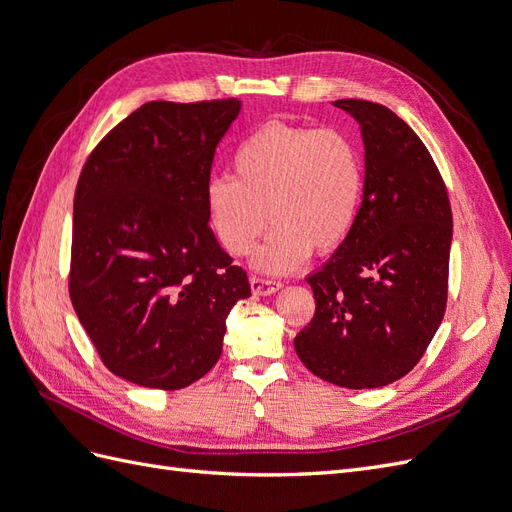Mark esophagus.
Masks as SVG:
<instances>
[{
	"mask_svg": "<svg viewBox=\"0 0 512 512\" xmlns=\"http://www.w3.org/2000/svg\"><path fill=\"white\" fill-rule=\"evenodd\" d=\"M250 286L254 294H260V297H267V294H273L282 288L280 282L275 280H267V277H260V275H252L250 277Z\"/></svg>",
	"mask_w": 512,
	"mask_h": 512,
	"instance_id": "34e87169",
	"label": "esophagus"
}]
</instances>
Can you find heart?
<instances>
[{"mask_svg": "<svg viewBox=\"0 0 512 512\" xmlns=\"http://www.w3.org/2000/svg\"><path fill=\"white\" fill-rule=\"evenodd\" d=\"M235 177L207 183L205 209L213 235L232 256L254 250L269 218L271 235L256 267L288 273L316 254H331L359 215L365 164L354 138L335 128L267 121L232 153Z\"/></svg>", "mask_w": 512, "mask_h": 512, "instance_id": "heart-1", "label": "heart"}]
</instances>
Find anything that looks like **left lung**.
Wrapping results in <instances>:
<instances>
[{
	"mask_svg": "<svg viewBox=\"0 0 512 512\" xmlns=\"http://www.w3.org/2000/svg\"><path fill=\"white\" fill-rule=\"evenodd\" d=\"M361 126L365 185L348 239L320 271L312 322L294 337L314 376L376 389L421 361L444 318L453 213L440 170L391 108L337 100Z\"/></svg>",
	"mask_w": 512,
	"mask_h": 512,
	"instance_id": "1",
	"label": "left lung"
}]
</instances>
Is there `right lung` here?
I'll return each mask as SVG.
<instances>
[{
	"label": "right lung",
	"mask_w": 512,
	"mask_h": 512,
	"mask_svg": "<svg viewBox=\"0 0 512 512\" xmlns=\"http://www.w3.org/2000/svg\"><path fill=\"white\" fill-rule=\"evenodd\" d=\"M239 108L147 102L85 160L68 290L100 361L123 380L177 391L203 378L232 305L252 294L205 209L215 147Z\"/></svg>",
	"instance_id": "right-lung-1"
}]
</instances>
